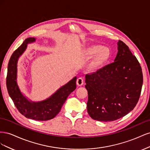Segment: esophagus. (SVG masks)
Here are the masks:
<instances>
[{"instance_id": "34e87169", "label": "esophagus", "mask_w": 150, "mask_h": 150, "mask_svg": "<svg viewBox=\"0 0 150 150\" xmlns=\"http://www.w3.org/2000/svg\"><path fill=\"white\" fill-rule=\"evenodd\" d=\"M76 84H77V85H78V86H83V84H84V80L83 79V78H79L78 79H77Z\"/></svg>"}]
</instances>
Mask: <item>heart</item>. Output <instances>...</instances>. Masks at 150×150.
Returning <instances> with one entry per match:
<instances>
[{
    "label": "heart",
    "instance_id": "b5f03b06",
    "mask_svg": "<svg viewBox=\"0 0 150 150\" xmlns=\"http://www.w3.org/2000/svg\"><path fill=\"white\" fill-rule=\"evenodd\" d=\"M111 52L110 49L101 45H93L84 50L82 57L84 61H88L92 57L89 63L87 70L89 73L95 74L100 71L110 59Z\"/></svg>",
    "mask_w": 150,
    "mask_h": 150
}]
</instances>
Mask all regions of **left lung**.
Returning <instances> with one entry per match:
<instances>
[{"instance_id": "8db88e82", "label": "left lung", "mask_w": 150, "mask_h": 150, "mask_svg": "<svg viewBox=\"0 0 150 150\" xmlns=\"http://www.w3.org/2000/svg\"><path fill=\"white\" fill-rule=\"evenodd\" d=\"M115 62L95 74L86 75L87 110L93 120L112 121L132 111L143 82L139 63L128 46L119 40Z\"/></svg>"}]
</instances>
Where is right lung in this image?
<instances>
[{"mask_svg": "<svg viewBox=\"0 0 150 150\" xmlns=\"http://www.w3.org/2000/svg\"><path fill=\"white\" fill-rule=\"evenodd\" d=\"M35 41V38L26 39L21 46L13 52L7 67L6 85L8 94L14 105L27 118L36 121H47L54 118L59 112L68 96L76 88V77L62 86L51 96L39 102L29 101L22 94L17 85V62L29 43Z\"/></svg>", "mask_w": 150, "mask_h": 150, "instance_id": "1", "label": "right lung"}]
</instances>
